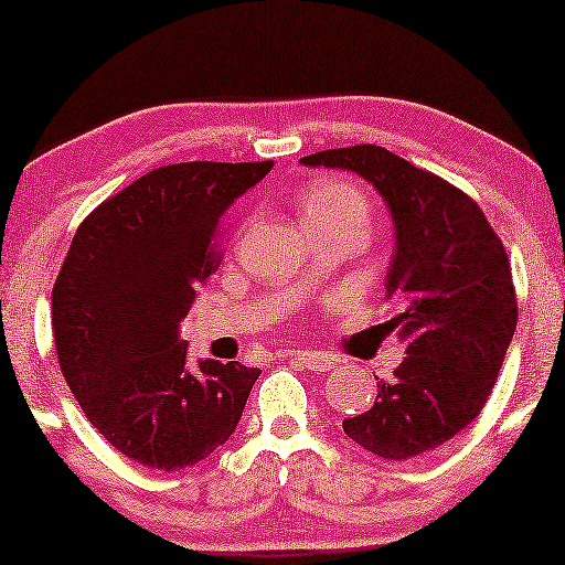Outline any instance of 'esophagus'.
Returning <instances> with one entry per match:
<instances>
[{
    "label": "esophagus",
    "instance_id": "1",
    "mask_svg": "<svg viewBox=\"0 0 565 565\" xmlns=\"http://www.w3.org/2000/svg\"><path fill=\"white\" fill-rule=\"evenodd\" d=\"M294 365H301V369L317 371V373H328L335 369V359H330L328 353H317V351H291L286 353Z\"/></svg>",
    "mask_w": 565,
    "mask_h": 565
}]
</instances>
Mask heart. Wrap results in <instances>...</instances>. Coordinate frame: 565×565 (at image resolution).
I'll list each match as a JSON object with an SVG mask.
<instances>
[{
    "instance_id": "heart-1",
    "label": "heart",
    "mask_w": 565,
    "mask_h": 565,
    "mask_svg": "<svg viewBox=\"0 0 565 565\" xmlns=\"http://www.w3.org/2000/svg\"><path fill=\"white\" fill-rule=\"evenodd\" d=\"M301 220L328 217V214H355L365 222L369 200L359 186L338 177H317L307 184L299 202Z\"/></svg>"
}]
</instances>
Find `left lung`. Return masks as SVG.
<instances>
[{
  "label": "left lung",
  "instance_id": "left-lung-1",
  "mask_svg": "<svg viewBox=\"0 0 565 565\" xmlns=\"http://www.w3.org/2000/svg\"><path fill=\"white\" fill-rule=\"evenodd\" d=\"M305 166L363 177L394 220L386 297L407 359L379 381L371 409L343 430L373 456L407 460L471 425L497 384L518 328L510 258L481 206L458 186L381 146L332 148Z\"/></svg>",
  "mask_w": 565,
  "mask_h": 565
}]
</instances>
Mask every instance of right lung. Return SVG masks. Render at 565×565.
Instances as JSON below:
<instances>
[{
  "instance_id": "right-lung-1",
  "label": "right lung",
  "mask_w": 565,
  "mask_h": 565,
  "mask_svg": "<svg viewBox=\"0 0 565 565\" xmlns=\"http://www.w3.org/2000/svg\"><path fill=\"white\" fill-rule=\"evenodd\" d=\"M274 161L173 163L78 225L53 284L63 379L102 438L158 471L200 463L235 433L258 369L189 365L181 320L217 266V233Z\"/></svg>"
}]
</instances>
